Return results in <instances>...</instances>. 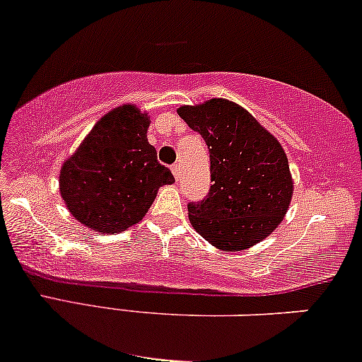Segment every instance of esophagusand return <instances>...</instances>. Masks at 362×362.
Here are the masks:
<instances>
[{"instance_id": "obj_1", "label": "esophagus", "mask_w": 362, "mask_h": 362, "mask_svg": "<svg viewBox=\"0 0 362 362\" xmlns=\"http://www.w3.org/2000/svg\"><path fill=\"white\" fill-rule=\"evenodd\" d=\"M171 171H173V176L176 177V180H180V176H181V170H180V164H175V166L171 168Z\"/></svg>"}]
</instances>
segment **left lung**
Instances as JSON below:
<instances>
[{"label":"left lung","instance_id":"left-lung-1","mask_svg":"<svg viewBox=\"0 0 362 362\" xmlns=\"http://www.w3.org/2000/svg\"><path fill=\"white\" fill-rule=\"evenodd\" d=\"M209 149L208 196L187 204L191 226L218 250L241 251L269 236L293 198L288 156L269 131L236 103L214 98L177 107Z\"/></svg>","mask_w":362,"mask_h":362}]
</instances>
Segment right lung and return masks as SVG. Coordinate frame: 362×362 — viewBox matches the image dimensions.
Returning a JSON list of instances; mask_svg holds the SVG:
<instances>
[{"label":"right lung","mask_w":362,"mask_h":362,"mask_svg":"<svg viewBox=\"0 0 362 362\" xmlns=\"http://www.w3.org/2000/svg\"><path fill=\"white\" fill-rule=\"evenodd\" d=\"M148 112L124 105L107 112L63 163L59 192L76 221L96 233H121L151 208L158 189L175 182L148 143Z\"/></svg>","instance_id":"right-lung-1"}]
</instances>
